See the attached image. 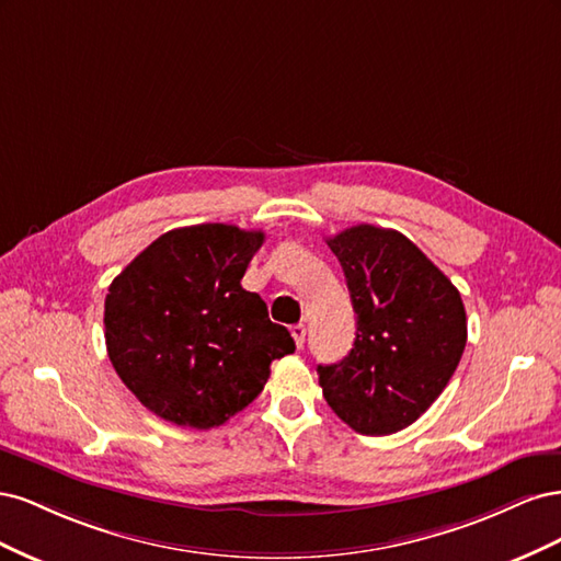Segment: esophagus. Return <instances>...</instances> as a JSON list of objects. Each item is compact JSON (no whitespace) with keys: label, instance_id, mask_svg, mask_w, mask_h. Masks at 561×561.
I'll return each mask as SVG.
<instances>
[{"label":"esophagus","instance_id":"34e87169","mask_svg":"<svg viewBox=\"0 0 561 561\" xmlns=\"http://www.w3.org/2000/svg\"><path fill=\"white\" fill-rule=\"evenodd\" d=\"M290 332H293V339H295L297 348H301V346H304V339H307V328H304L301 322H299V325H293V328H290Z\"/></svg>","mask_w":561,"mask_h":561}]
</instances>
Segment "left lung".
<instances>
[{
  "instance_id": "1",
  "label": "left lung",
  "mask_w": 561,
  "mask_h": 561,
  "mask_svg": "<svg viewBox=\"0 0 561 561\" xmlns=\"http://www.w3.org/2000/svg\"><path fill=\"white\" fill-rule=\"evenodd\" d=\"M358 316L342 363L318 365L332 412L360 435L398 433L428 410L461 360V295L407 236L358 225L328 239Z\"/></svg>"
}]
</instances>
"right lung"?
I'll return each instance as SVG.
<instances>
[{
    "label": "right lung",
    "instance_id": "right-lung-1",
    "mask_svg": "<svg viewBox=\"0 0 561 561\" xmlns=\"http://www.w3.org/2000/svg\"><path fill=\"white\" fill-rule=\"evenodd\" d=\"M264 231L233 225L173 229L147 245L105 297L116 375L149 412L213 428L262 393L268 367L295 351L241 278Z\"/></svg>",
    "mask_w": 561,
    "mask_h": 561
}]
</instances>
